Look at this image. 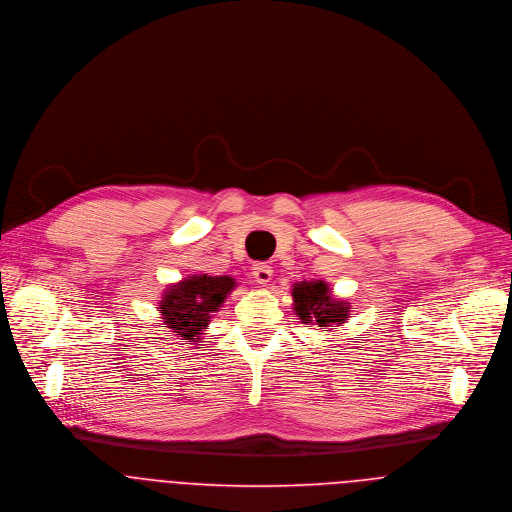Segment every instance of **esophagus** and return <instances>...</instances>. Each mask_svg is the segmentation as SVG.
<instances>
[{"mask_svg": "<svg viewBox=\"0 0 512 512\" xmlns=\"http://www.w3.org/2000/svg\"><path fill=\"white\" fill-rule=\"evenodd\" d=\"M252 276H254V282H256V284H262V286H264V284H268V282L272 280L274 272H272V268L266 266V264H256Z\"/></svg>", "mask_w": 512, "mask_h": 512, "instance_id": "1", "label": "esophagus"}]
</instances>
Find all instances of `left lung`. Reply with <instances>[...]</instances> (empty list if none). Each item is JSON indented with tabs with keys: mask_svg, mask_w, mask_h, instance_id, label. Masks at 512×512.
Returning a JSON list of instances; mask_svg holds the SVG:
<instances>
[{
	"mask_svg": "<svg viewBox=\"0 0 512 512\" xmlns=\"http://www.w3.org/2000/svg\"><path fill=\"white\" fill-rule=\"evenodd\" d=\"M293 311L305 325L331 327L347 321L351 305L331 297L329 286L323 280L299 282L292 290Z\"/></svg>",
	"mask_w": 512,
	"mask_h": 512,
	"instance_id": "8db88e82",
	"label": "left lung"
}]
</instances>
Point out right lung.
Here are the masks:
<instances>
[{
	"label": "right lung",
	"mask_w": 512,
	"mask_h": 512,
	"mask_svg": "<svg viewBox=\"0 0 512 512\" xmlns=\"http://www.w3.org/2000/svg\"><path fill=\"white\" fill-rule=\"evenodd\" d=\"M234 288L236 282L230 276H191L163 292L157 311L165 327L187 341V345H195L201 341L203 329L209 327L213 313L219 311Z\"/></svg>",
	"instance_id": "right-lung-1"
}]
</instances>
